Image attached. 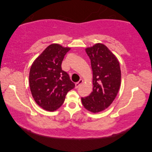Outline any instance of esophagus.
Returning a JSON list of instances; mask_svg holds the SVG:
<instances>
[{
	"label": "esophagus",
	"instance_id": "obj_1",
	"mask_svg": "<svg viewBox=\"0 0 152 152\" xmlns=\"http://www.w3.org/2000/svg\"><path fill=\"white\" fill-rule=\"evenodd\" d=\"M82 83H83V80H80L79 82H76V83H75V88H78V87H79L80 85H81Z\"/></svg>",
	"mask_w": 152,
	"mask_h": 152
}]
</instances>
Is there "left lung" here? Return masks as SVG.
Instances as JSON below:
<instances>
[{"mask_svg":"<svg viewBox=\"0 0 152 152\" xmlns=\"http://www.w3.org/2000/svg\"><path fill=\"white\" fill-rule=\"evenodd\" d=\"M93 70V91L82 97L88 110L96 113L107 108L114 101L121 84V69L117 58L105 45L96 44L86 49Z\"/></svg>","mask_w":152,"mask_h":152,"instance_id":"left-lung-1","label":"left lung"}]
</instances>
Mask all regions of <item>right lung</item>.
<instances>
[{"label":"right lung","mask_w":152,"mask_h":152,"mask_svg":"<svg viewBox=\"0 0 152 152\" xmlns=\"http://www.w3.org/2000/svg\"><path fill=\"white\" fill-rule=\"evenodd\" d=\"M70 48L57 44L48 46L31 65L29 86L37 104L47 111L56 110L75 84L71 81L61 64Z\"/></svg>","instance_id":"1"}]
</instances>
